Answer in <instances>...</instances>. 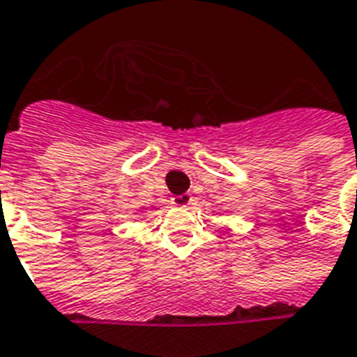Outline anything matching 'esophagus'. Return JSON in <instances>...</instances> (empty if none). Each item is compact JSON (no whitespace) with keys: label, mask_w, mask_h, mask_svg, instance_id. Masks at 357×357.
Returning a JSON list of instances; mask_svg holds the SVG:
<instances>
[{"label":"esophagus","mask_w":357,"mask_h":357,"mask_svg":"<svg viewBox=\"0 0 357 357\" xmlns=\"http://www.w3.org/2000/svg\"><path fill=\"white\" fill-rule=\"evenodd\" d=\"M172 204L179 206V208H187V206L195 204V199H192L189 192H185V195H178V197H174V199H172Z\"/></svg>","instance_id":"obj_1"}]
</instances>
